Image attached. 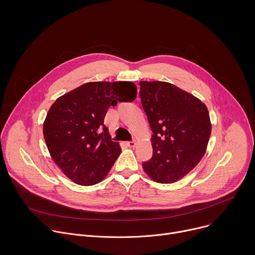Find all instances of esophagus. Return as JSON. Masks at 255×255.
Segmentation results:
<instances>
[{
	"label": "esophagus",
	"mask_w": 255,
	"mask_h": 255,
	"mask_svg": "<svg viewBox=\"0 0 255 255\" xmlns=\"http://www.w3.org/2000/svg\"><path fill=\"white\" fill-rule=\"evenodd\" d=\"M127 145L130 147V148H134L136 145H137V141L136 140H133V141H129L127 142Z\"/></svg>",
	"instance_id": "1"
}]
</instances>
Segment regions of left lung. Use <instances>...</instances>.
<instances>
[{"mask_svg": "<svg viewBox=\"0 0 255 255\" xmlns=\"http://www.w3.org/2000/svg\"><path fill=\"white\" fill-rule=\"evenodd\" d=\"M140 99L153 132L151 159L142 163L154 181L172 184L203 158L211 135L201 100L166 82H140Z\"/></svg>", "mask_w": 255, "mask_h": 255, "instance_id": "obj_1", "label": "left lung"}]
</instances>
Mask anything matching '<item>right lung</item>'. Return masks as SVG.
<instances>
[{"instance_id": "obj_1", "label": "right lung", "mask_w": 255, "mask_h": 255, "mask_svg": "<svg viewBox=\"0 0 255 255\" xmlns=\"http://www.w3.org/2000/svg\"><path fill=\"white\" fill-rule=\"evenodd\" d=\"M131 82H91L59 97L43 123V135L53 161L76 184L93 186L110 171L121 153L104 124L108 108L132 102Z\"/></svg>"}]
</instances>
